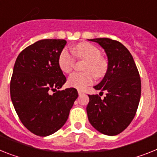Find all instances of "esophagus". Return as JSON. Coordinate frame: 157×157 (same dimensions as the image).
<instances>
[{"instance_id":"obj_1","label":"esophagus","mask_w":157,"mask_h":157,"mask_svg":"<svg viewBox=\"0 0 157 157\" xmlns=\"http://www.w3.org/2000/svg\"><path fill=\"white\" fill-rule=\"evenodd\" d=\"M78 94L79 95H82V94H83L84 92L82 91V90H78Z\"/></svg>"}]
</instances>
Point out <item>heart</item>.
<instances>
[{"label":"heart","instance_id":"heart-1","mask_svg":"<svg viewBox=\"0 0 157 157\" xmlns=\"http://www.w3.org/2000/svg\"><path fill=\"white\" fill-rule=\"evenodd\" d=\"M74 55L78 59H86L85 72H74L69 76L68 85L76 89H84L91 85L94 80V75L101 78L105 75L108 68L106 60L101 56V51L97 47L88 43L78 44L72 49ZM67 49H63L59 56V66L65 73L72 71L75 63V57Z\"/></svg>","mask_w":157,"mask_h":157}]
</instances>
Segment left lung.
Instances as JSON below:
<instances>
[{"instance_id": "8db88e82", "label": "left lung", "mask_w": 157, "mask_h": 157, "mask_svg": "<svg viewBox=\"0 0 157 157\" xmlns=\"http://www.w3.org/2000/svg\"><path fill=\"white\" fill-rule=\"evenodd\" d=\"M105 50L108 68L101 82L94 86L105 91L101 99L98 94L89 95L86 106L92 126L105 135L115 136L124 131L136 113L141 93V82L132 55L122 44L109 38L90 40Z\"/></svg>"}]
</instances>
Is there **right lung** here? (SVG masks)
I'll return each instance as SVG.
<instances>
[{
    "label": "right lung",
    "instance_id": "1",
    "mask_svg": "<svg viewBox=\"0 0 157 157\" xmlns=\"http://www.w3.org/2000/svg\"><path fill=\"white\" fill-rule=\"evenodd\" d=\"M66 44L65 40H39L19 54L13 67L10 95L15 110L22 124L37 136L58 131L78 95L75 88L57 90L67 81L58 62Z\"/></svg>",
    "mask_w": 157,
    "mask_h": 157
}]
</instances>
